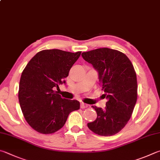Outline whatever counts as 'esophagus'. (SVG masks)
Masks as SVG:
<instances>
[{"mask_svg":"<svg viewBox=\"0 0 160 160\" xmlns=\"http://www.w3.org/2000/svg\"><path fill=\"white\" fill-rule=\"evenodd\" d=\"M80 108L82 109L87 108H88V104L82 102V103H80Z\"/></svg>","mask_w":160,"mask_h":160,"instance_id":"34e87169","label":"esophagus"}]
</instances>
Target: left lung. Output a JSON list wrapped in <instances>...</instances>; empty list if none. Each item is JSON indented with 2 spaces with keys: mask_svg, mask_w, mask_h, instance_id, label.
<instances>
[{
  "mask_svg": "<svg viewBox=\"0 0 160 160\" xmlns=\"http://www.w3.org/2000/svg\"><path fill=\"white\" fill-rule=\"evenodd\" d=\"M82 57L98 72L99 85L105 92L106 108L92 106L97 114L88 123L98 135H115L122 129L132 116L137 100V80L132 62L122 52L103 48L83 52Z\"/></svg>",
  "mask_w": 160,
  "mask_h": 160,
  "instance_id": "left-lung-1",
  "label": "left lung"
}]
</instances>
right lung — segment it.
<instances>
[{"instance_id":"obj_1","label":"right lung","mask_w":160,"mask_h":160,"mask_svg":"<svg viewBox=\"0 0 160 160\" xmlns=\"http://www.w3.org/2000/svg\"><path fill=\"white\" fill-rule=\"evenodd\" d=\"M81 52L57 49L42 50L35 55L23 71L18 97L23 115L36 132L48 134L62 128L72 111L80 108L77 100L63 98L59 89Z\"/></svg>"}]
</instances>
